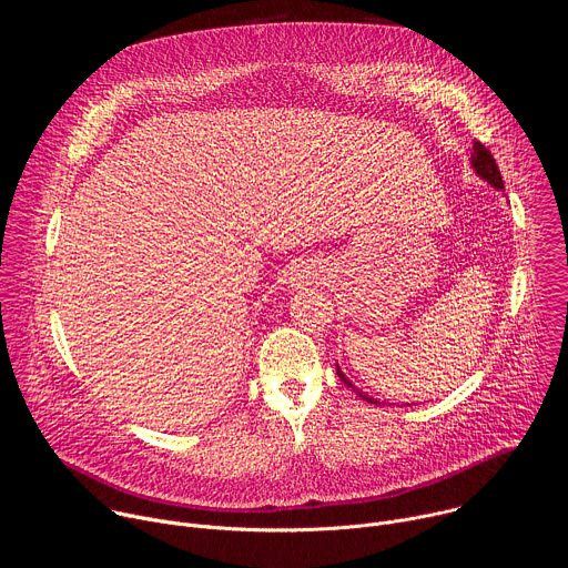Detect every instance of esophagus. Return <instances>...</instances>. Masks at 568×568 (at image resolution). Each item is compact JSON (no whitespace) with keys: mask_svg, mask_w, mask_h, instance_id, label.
<instances>
[{"mask_svg":"<svg viewBox=\"0 0 568 568\" xmlns=\"http://www.w3.org/2000/svg\"><path fill=\"white\" fill-rule=\"evenodd\" d=\"M323 274H321V270L318 267H314L312 263H303V265H298V270L294 272V276H292V283L294 285H303V283H314V281H318Z\"/></svg>","mask_w":568,"mask_h":568,"instance_id":"obj_1","label":"esophagus"}]
</instances>
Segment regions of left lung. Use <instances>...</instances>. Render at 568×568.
<instances>
[{
    "label": "left lung",
    "instance_id": "obj_1",
    "mask_svg": "<svg viewBox=\"0 0 568 568\" xmlns=\"http://www.w3.org/2000/svg\"><path fill=\"white\" fill-rule=\"evenodd\" d=\"M471 166H474V171L483 178V180H488L495 189H504V178H501V173H499V166H497V161H495V156H493V152H490V148H485L480 141H474V154H471ZM337 375L342 377V382L346 384V386H351V388H355L353 384H351V379L342 373V368L337 366ZM355 393H359V397H364V399H368V402H373V404H379L377 399H373V397H368V395H364L362 390H357L355 388Z\"/></svg>",
    "mask_w": 568,
    "mask_h": 568
}]
</instances>
